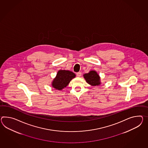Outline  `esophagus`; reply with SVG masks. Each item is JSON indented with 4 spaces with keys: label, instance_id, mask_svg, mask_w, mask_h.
<instances>
[{
    "label": "esophagus",
    "instance_id": "1",
    "mask_svg": "<svg viewBox=\"0 0 148 148\" xmlns=\"http://www.w3.org/2000/svg\"><path fill=\"white\" fill-rule=\"evenodd\" d=\"M76 75L78 77H80L81 76V73L80 72L76 73Z\"/></svg>",
    "mask_w": 148,
    "mask_h": 148
}]
</instances>
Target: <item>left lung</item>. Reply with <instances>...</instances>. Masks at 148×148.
I'll list each match as a JSON object with an SVG mask.
<instances>
[{
    "label": "left lung",
    "instance_id": "obj_1",
    "mask_svg": "<svg viewBox=\"0 0 148 148\" xmlns=\"http://www.w3.org/2000/svg\"><path fill=\"white\" fill-rule=\"evenodd\" d=\"M83 76L87 83L92 86H96L101 84L100 77L97 72L95 71H91L90 72L84 74Z\"/></svg>",
    "mask_w": 148,
    "mask_h": 148
}]
</instances>
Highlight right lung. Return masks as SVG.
Instances as JSON below:
<instances>
[{
  "label": "right lung",
  "instance_id": "obj_1",
  "mask_svg": "<svg viewBox=\"0 0 148 148\" xmlns=\"http://www.w3.org/2000/svg\"><path fill=\"white\" fill-rule=\"evenodd\" d=\"M75 77V74L69 71L60 70L52 82V87L56 89L61 90L69 84L72 79Z\"/></svg>",
  "mask_w": 148,
  "mask_h": 148
}]
</instances>
